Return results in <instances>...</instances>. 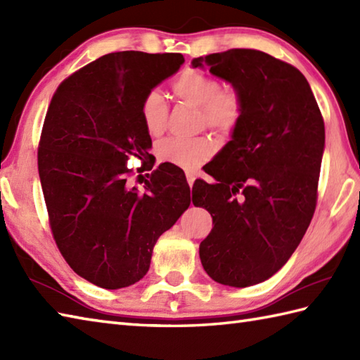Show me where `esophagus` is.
I'll return each mask as SVG.
<instances>
[{
    "instance_id": "34e87169",
    "label": "esophagus",
    "mask_w": 360,
    "mask_h": 360,
    "mask_svg": "<svg viewBox=\"0 0 360 360\" xmlns=\"http://www.w3.org/2000/svg\"><path fill=\"white\" fill-rule=\"evenodd\" d=\"M186 176H187V182H188V186L192 187V186H193V182H195V179H196L195 173H192V172H187V173H186Z\"/></svg>"
}]
</instances>
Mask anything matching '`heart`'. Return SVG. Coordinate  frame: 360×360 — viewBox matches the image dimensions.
<instances>
[{"instance_id":"obj_1","label":"heart","mask_w":360,"mask_h":360,"mask_svg":"<svg viewBox=\"0 0 360 360\" xmlns=\"http://www.w3.org/2000/svg\"><path fill=\"white\" fill-rule=\"evenodd\" d=\"M172 91L178 101L201 108L202 125H207L221 136H232L244 119L246 103L241 91L232 85L221 86V82L213 75L186 70L173 80ZM139 110L142 124L150 136L158 137L165 131L168 103L158 89H151L142 97ZM156 151L162 162L184 170H195L212 158L215 142L209 136L195 139L168 137L159 142Z\"/></svg>"}]
</instances>
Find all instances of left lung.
Listing matches in <instances>:
<instances>
[{
    "label": "left lung",
    "mask_w": 360,
    "mask_h": 360,
    "mask_svg": "<svg viewBox=\"0 0 360 360\" xmlns=\"http://www.w3.org/2000/svg\"><path fill=\"white\" fill-rule=\"evenodd\" d=\"M238 88L246 103L232 141L207 164L218 182L198 179L193 204L213 229L200 244L204 271L221 285L246 288L277 272L314 215L325 124L295 66L257 49L195 58Z\"/></svg>",
    "instance_id": "left-lung-1"
}]
</instances>
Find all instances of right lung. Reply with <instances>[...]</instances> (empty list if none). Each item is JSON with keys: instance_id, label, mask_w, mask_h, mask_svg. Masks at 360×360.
<instances>
[{"instance_id": "add662e5", "label": "right lung", "mask_w": 360, "mask_h": 360, "mask_svg": "<svg viewBox=\"0 0 360 360\" xmlns=\"http://www.w3.org/2000/svg\"><path fill=\"white\" fill-rule=\"evenodd\" d=\"M182 63L173 52H111L71 74L52 96L38 142L49 227L71 269L96 286L139 281L158 238L190 205L181 168L159 165L139 190L127 167L134 156L143 170L153 168L141 101Z\"/></svg>"}]
</instances>
